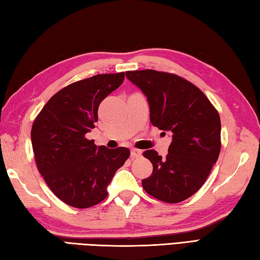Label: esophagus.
Returning a JSON list of instances; mask_svg holds the SVG:
<instances>
[{"mask_svg": "<svg viewBox=\"0 0 260 260\" xmlns=\"http://www.w3.org/2000/svg\"><path fill=\"white\" fill-rule=\"evenodd\" d=\"M130 153H131V157L136 158V157H139V156H141L142 151H141V150H139V149H135V148H134V149H131Z\"/></svg>", "mask_w": 260, "mask_h": 260, "instance_id": "1", "label": "esophagus"}]
</instances>
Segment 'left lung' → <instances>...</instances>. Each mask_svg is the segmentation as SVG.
Returning <instances> with one entry per match:
<instances>
[{
	"label": "left lung",
	"instance_id": "obj_1",
	"mask_svg": "<svg viewBox=\"0 0 260 260\" xmlns=\"http://www.w3.org/2000/svg\"><path fill=\"white\" fill-rule=\"evenodd\" d=\"M125 76L146 95L152 125L172 135L165 158L152 149L144 152L153 169L142 187L162 202H182L202 187L219 158L218 111L200 88L174 74L145 70Z\"/></svg>",
	"mask_w": 260,
	"mask_h": 260
}]
</instances>
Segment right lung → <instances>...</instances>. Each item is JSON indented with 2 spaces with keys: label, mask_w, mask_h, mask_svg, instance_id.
Instances as JSON below:
<instances>
[{
  "label": "right lung",
  "mask_w": 260,
  "mask_h": 260,
  "mask_svg": "<svg viewBox=\"0 0 260 260\" xmlns=\"http://www.w3.org/2000/svg\"><path fill=\"white\" fill-rule=\"evenodd\" d=\"M124 81V73L102 74L57 92L37 116L31 142L37 167L58 199L78 209L108 197L115 172L130 156L128 148L109 149L85 138L98 122L100 103Z\"/></svg>",
  "instance_id": "right-lung-1"
}]
</instances>
